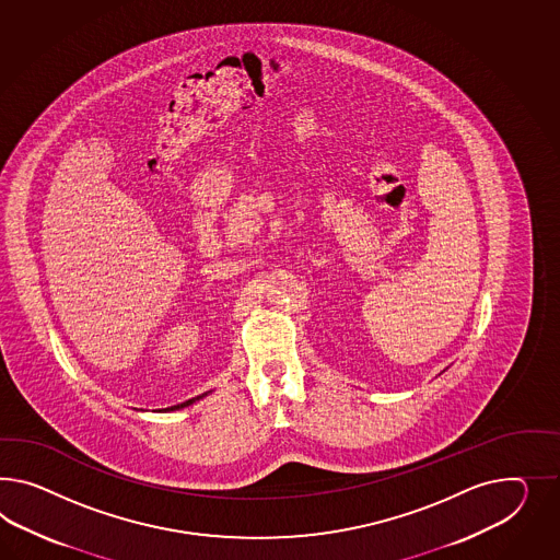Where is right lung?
I'll list each match as a JSON object with an SVG mask.
<instances>
[{
	"label": "right lung",
	"instance_id": "obj_1",
	"mask_svg": "<svg viewBox=\"0 0 560 560\" xmlns=\"http://www.w3.org/2000/svg\"><path fill=\"white\" fill-rule=\"evenodd\" d=\"M191 401H194V399H191ZM191 401H185V404H182V406H173V408H166V409H179V408H185V406H189V404H191Z\"/></svg>",
	"mask_w": 560,
	"mask_h": 560
}]
</instances>
